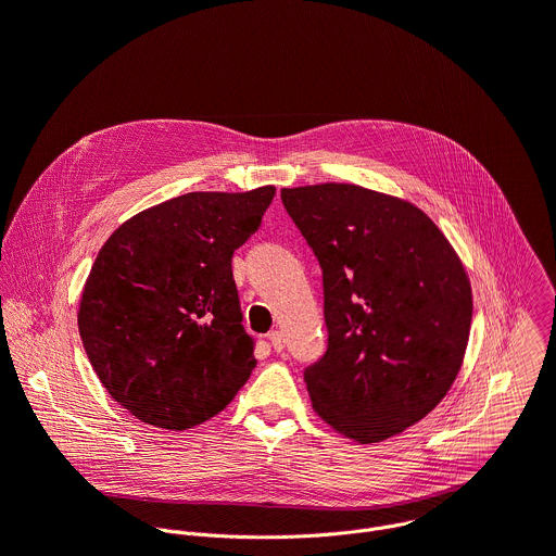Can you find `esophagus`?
Returning a JSON list of instances; mask_svg holds the SVG:
<instances>
[{
    "label": "esophagus",
    "mask_w": 556,
    "mask_h": 556,
    "mask_svg": "<svg viewBox=\"0 0 556 556\" xmlns=\"http://www.w3.org/2000/svg\"><path fill=\"white\" fill-rule=\"evenodd\" d=\"M268 341H270V345H273L275 352H281V350L286 348V337H283V332H279V330L270 332V334H268Z\"/></svg>",
    "instance_id": "34e87169"
}]
</instances>
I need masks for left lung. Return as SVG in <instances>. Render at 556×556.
Segmentation results:
<instances>
[{"instance_id": "1", "label": "left lung", "mask_w": 556, "mask_h": 556, "mask_svg": "<svg viewBox=\"0 0 556 556\" xmlns=\"http://www.w3.org/2000/svg\"><path fill=\"white\" fill-rule=\"evenodd\" d=\"M324 270L328 352L305 369L314 414L361 442L431 414L464 363L472 292L446 235L416 204L358 185L281 189Z\"/></svg>"}]
</instances>
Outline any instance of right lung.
Returning <instances> with one entry per match:
<instances>
[{
  "label": "right lung",
  "mask_w": 556,
  "mask_h": 556,
  "mask_svg": "<svg viewBox=\"0 0 556 556\" xmlns=\"http://www.w3.org/2000/svg\"><path fill=\"white\" fill-rule=\"evenodd\" d=\"M273 198V185L178 195L123 222L99 251L78 334L108 393L140 422L193 429L249 380L257 361L230 260Z\"/></svg>",
  "instance_id": "obj_1"
}]
</instances>
